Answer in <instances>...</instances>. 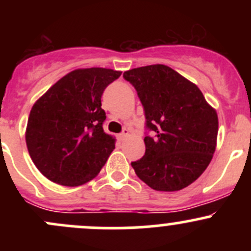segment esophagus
Masks as SVG:
<instances>
[{
    "label": "esophagus",
    "instance_id": "obj_1",
    "mask_svg": "<svg viewBox=\"0 0 251 251\" xmlns=\"http://www.w3.org/2000/svg\"><path fill=\"white\" fill-rule=\"evenodd\" d=\"M128 136H130V130H128V128H124L123 132L119 135V138H120L121 141H124L126 137H128Z\"/></svg>",
    "mask_w": 251,
    "mask_h": 251
}]
</instances>
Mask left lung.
<instances>
[{
    "mask_svg": "<svg viewBox=\"0 0 251 251\" xmlns=\"http://www.w3.org/2000/svg\"><path fill=\"white\" fill-rule=\"evenodd\" d=\"M135 86L155 137H144L146 154L131 163L151 188L176 192L209 166L219 132L217 113L199 90L170 67L153 64L124 73Z\"/></svg>",
    "mask_w": 251,
    "mask_h": 251,
    "instance_id": "8db88e82",
    "label": "left lung"
}]
</instances>
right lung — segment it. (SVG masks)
Returning <instances> with one entry per match:
<instances>
[{
    "label": "right lung",
    "instance_id": "1",
    "mask_svg": "<svg viewBox=\"0 0 251 251\" xmlns=\"http://www.w3.org/2000/svg\"><path fill=\"white\" fill-rule=\"evenodd\" d=\"M120 75L107 68L75 69L32 105L25 142L35 166L50 181L77 187L102 170L116 140L103 130L100 98Z\"/></svg>",
    "mask_w": 251,
    "mask_h": 251
}]
</instances>
